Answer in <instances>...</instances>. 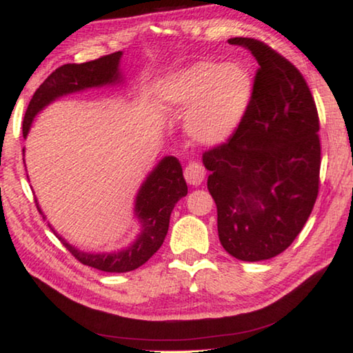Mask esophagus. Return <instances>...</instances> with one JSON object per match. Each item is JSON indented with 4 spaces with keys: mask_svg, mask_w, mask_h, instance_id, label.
<instances>
[{
    "mask_svg": "<svg viewBox=\"0 0 353 353\" xmlns=\"http://www.w3.org/2000/svg\"><path fill=\"white\" fill-rule=\"evenodd\" d=\"M183 176H185V181L190 183V185L198 187L203 183L205 172H204L203 165L196 163V161H192V163L187 165L185 171H183Z\"/></svg>",
    "mask_w": 353,
    "mask_h": 353,
    "instance_id": "1",
    "label": "esophagus"
}]
</instances>
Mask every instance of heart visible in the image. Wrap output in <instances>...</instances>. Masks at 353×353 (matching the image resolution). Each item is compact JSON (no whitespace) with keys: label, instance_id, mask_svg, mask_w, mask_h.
Instances as JSON below:
<instances>
[{"label":"heart","instance_id":"heart-1","mask_svg":"<svg viewBox=\"0 0 353 353\" xmlns=\"http://www.w3.org/2000/svg\"><path fill=\"white\" fill-rule=\"evenodd\" d=\"M253 94L247 67L218 61H198L172 72L157 91L168 114L185 116V133L201 146L225 143L247 116Z\"/></svg>","mask_w":353,"mask_h":353}]
</instances>
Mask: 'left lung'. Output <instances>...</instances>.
Listing matches in <instances>:
<instances>
[{
    "instance_id": "obj_1",
    "label": "left lung",
    "mask_w": 353,
    "mask_h": 353,
    "mask_svg": "<svg viewBox=\"0 0 353 353\" xmlns=\"http://www.w3.org/2000/svg\"><path fill=\"white\" fill-rule=\"evenodd\" d=\"M254 56L253 102L234 135L203 155L218 237L239 261L283 253L303 229L319 192V116L303 75L264 42L234 37Z\"/></svg>"
}]
</instances>
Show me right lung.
Returning a JSON list of instances; mask_svg holds the SVG:
<instances>
[{"instance_id": "add662e5", "label": "right lung", "mask_w": 353, "mask_h": 353, "mask_svg": "<svg viewBox=\"0 0 353 353\" xmlns=\"http://www.w3.org/2000/svg\"><path fill=\"white\" fill-rule=\"evenodd\" d=\"M121 58L122 52H116L89 61V63L64 64L58 67L39 86L28 105L23 119V138L28 137L34 117L56 99L67 96V94L86 91L91 88L121 85L124 81L121 72ZM187 193L188 188L182 174V166L176 157L170 155L157 163L138 190L133 214L141 225V229H139L137 239L127 248L111 251V253H88V251L78 250L61 237L50 226V223L48 226L52 228L54 236L61 240V243L81 264L110 273L132 272L146 264L161 247L168 234V228H170L171 212L177 201L187 196ZM37 210L42 214L39 203ZM42 216L46 218L43 214Z\"/></svg>"}]
</instances>
